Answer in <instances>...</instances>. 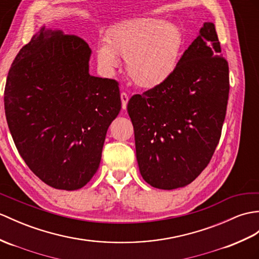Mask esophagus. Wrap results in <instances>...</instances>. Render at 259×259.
Returning a JSON list of instances; mask_svg holds the SVG:
<instances>
[{"instance_id":"obj_1","label":"esophagus","mask_w":259,"mask_h":259,"mask_svg":"<svg viewBox=\"0 0 259 259\" xmlns=\"http://www.w3.org/2000/svg\"><path fill=\"white\" fill-rule=\"evenodd\" d=\"M120 97H121V102H122V109L125 110L127 109V104L129 101V97L128 95L125 93H121V95H120Z\"/></svg>"}]
</instances>
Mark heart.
<instances>
[{"instance_id":"1","label":"heart","mask_w":259,"mask_h":259,"mask_svg":"<svg viewBox=\"0 0 259 259\" xmlns=\"http://www.w3.org/2000/svg\"><path fill=\"white\" fill-rule=\"evenodd\" d=\"M184 45L177 24L159 17H137L108 33L96 50L100 67L107 71L127 59V71L136 85L152 89L163 85L176 71Z\"/></svg>"}]
</instances>
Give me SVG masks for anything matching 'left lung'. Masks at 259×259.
I'll return each instance as SVG.
<instances>
[{
	"mask_svg": "<svg viewBox=\"0 0 259 259\" xmlns=\"http://www.w3.org/2000/svg\"><path fill=\"white\" fill-rule=\"evenodd\" d=\"M228 93V64L215 25L206 22L170 79L128 102L144 181L174 190L200 176L219 144Z\"/></svg>",
	"mask_w": 259,
	"mask_h": 259,
	"instance_id": "8db88e82",
	"label": "left lung"
}]
</instances>
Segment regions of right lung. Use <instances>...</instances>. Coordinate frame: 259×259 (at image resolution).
<instances>
[{"label": "right lung", "mask_w": 259, "mask_h": 259, "mask_svg": "<svg viewBox=\"0 0 259 259\" xmlns=\"http://www.w3.org/2000/svg\"><path fill=\"white\" fill-rule=\"evenodd\" d=\"M90 56L80 37L43 25L16 55L5 85V116L21 157L58 190L90 181L121 109L117 81L90 75Z\"/></svg>", "instance_id": "right-lung-1"}]
</instances>
